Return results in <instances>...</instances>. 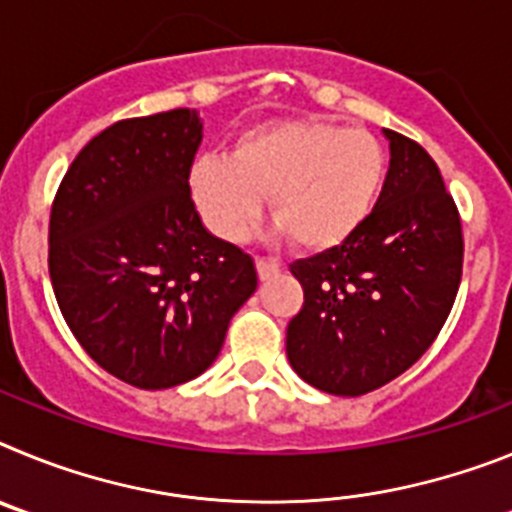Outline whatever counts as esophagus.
<instances>
[{
	"label": "esophagus",
	"instance_id": "esophagus-1",
	"mask_svg": "<svg viewBox=\"0 0 512 512\" xmlns=\"http://www.w3.org/2000/svg\"><path fill=\"white\" fill-rule=\"evenodd\" d=\"M256 269H259L261 282H266V279H271L274 274H277L279 264H274V261H269V259H256Z\"/></svg>",
	"mask_w": 512,
	"mask_h": 512
}]
</instances>
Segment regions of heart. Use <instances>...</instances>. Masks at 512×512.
<instances>
[{"instance_id": "obj_1", "label": "heart", "mask_w": 512, "mask_h": 512, "mask_svg": "<svg viewBox=\"0 0 512 512\" xmlns=\"http://www.w3.org/2000/svg\"><path fill=\"white\" fill-rule=\"evenodd\" d=\"M387 174L384 146L328 120H274L243 130L228 156H202L189 194L207 228L241 241L269 194L277 230L307 251L346 243L369 220Z\"/></svg>"}]
</instances>
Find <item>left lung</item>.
Masks as SVG:
<instances>
[{
	"label": "left lung",
	"mask_w": 512,
	"mask_h": 512,
	"mask_svg": "<svg viewBox=\"0 0 512 512\" xmlns=\"http://www.w3.org/2000/svg\"><path fill=\"white\" fill-rule=\"evenodd\" d=\"M372 215L346 243L289 271L305 305L287 325V359L315 390L356 397L400 377L436 341L461 282L454 200L423 146L395 130Z\"/></svg>",
	"instance_id": "8db88e82"
}]
</instances>
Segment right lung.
<instances>
[{
  "instance_id": "obj_1",
  "label": "right lung",
  "mask_w": 512,
  "mask_h": 512,
  "mask_svg": "<svg viewBox=\"0 0 512 512\" xmlns=\"http://www.w3.org/2000/svg\"><path fill=\"white\" fill-rule=\"evenodd\" d=\"M200 140L197 110L115 122L81 148L51 210L63 320L104 372L140 390L210 369L259 284L251 256L215 238L194 207Z\"/></svg>"
}]
</instances>
